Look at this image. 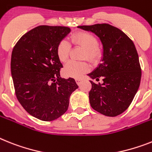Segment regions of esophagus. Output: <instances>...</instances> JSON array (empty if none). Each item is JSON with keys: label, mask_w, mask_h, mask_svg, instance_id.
<instances>
[{"label": "esophagus", "mask_w": 152, "mask_h": 152, "mask_svg": "<svg viewBox=\"0 0 152 152\" xmlns=\"http://www.w3.org/2000/svg\"><path fill=\"white\" fill-rule=\"evenodd\" d=\"M76 83L78 84L79 86H80V84H81V83H82V80H81V79H76Z\"/></svg>", "instance_id": "obj_1"}]
</instances>
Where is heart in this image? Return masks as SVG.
I'll use <instances>...</instances> for the list:
<instances>
[{"instance_id":"b5f03b06","label":"heart","mask_w":152,"mask_h":152,"mask_svg":"<svg viewBox=\"0 0 152 152\" xmlns=\"http://www.w3.org/2000/svg\"><path fill=\"white\" fill-rule=\"evenodd\" d=\"M71 43L85 49L83 58L92 62H97L101 56L100 49L97 47L98 42L96 37L88 32H78L70 38ZM71 45L67 40L60 41L57 45L56 53L58 59L62 62L67 61L69 56ZM89 70V66L86 62L70 61L63 69V73L66 76L80 78Z\"/></svg>"}]
</instances>
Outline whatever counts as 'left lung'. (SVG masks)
<instances>
[{
    "instance_id": "1",
    "label": "left lung",
    "mask_w": 152,
    "mask_h": 152,
    "mask_svg": "<svg viewBox=\"0 0 152 152\" xmlns=\"http://www.w3.org/2000/svg\"><path fill=\"white\" fill-rule=\"evenodd\" d=\"M79 28L94 33L103 45L101 63L87 74L92 80L90 106L104 115L116 117L129 107L141 83V66L134 44L121 30L109 24ZM100 78L102 83L92 81Z\"/></svg>"
}]
</instances>
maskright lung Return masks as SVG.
Returning a JSON list of instances; mask_svg holds the SVG:
<instances>
[{
  "mask_svg": "<svg viewBox=\"0 0 152 152\" xmlns=\"http://www.w3.org/2000/svg\"><path fill=\"white\" fill-rule=\"evenodd\" d=\"M71 29L40 25L23 35L14 47L11 71L18 100L29 114L44 121L56 120L68 110L78 88L75 80L60 77L58 42Z\"/></svg>",
  "mask_w": 152,
  "mask_h": 152,
  "instance_id": "right-lung-1",
  "label": "right lung"
}]
</instances>
